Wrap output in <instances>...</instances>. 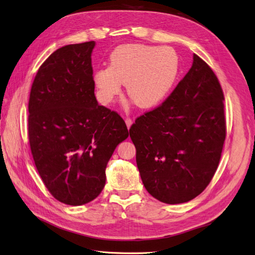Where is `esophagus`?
Returning <instances> with one entry per match:
<instances>
[{
  "label": "esophagus",
  "instance_id": "obj_1",
  "mask_svg": "<svg viewBox=\"0 0 255 255\" xmlns=\"http://www.w3.org/2000/svg\"><path fill=\"white\" fill-rule=\"evenodd\" d=\"M125 123H126V125H127L128 129H129V128H130V126L132 125V119H130V118H126V119H125Z\"/></svg>",
  "mask_w": 255,
  "mask_h": 255
}]
</instances>
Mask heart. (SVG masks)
<instances>
[{
    "mask_svg": "<svg viewBox=\"0 0 255 255\" xmlns=\"http://www.w3.org/2000/svg\"><path fill=\"white\" fill-rule=\"evenodd\" d=\"M178 73V59L169 47L125 44L113 50L109 67L94 73L98 94L110 104L126 83L127 93L137 106L151 108L167 96Z\"/></svg>",
    "mask_w": 255,
    "mask_h": 255,
    "instance_id": "b5f03b06",
    "label": "heart"
}]
</instances>
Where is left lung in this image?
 <instances>
[{
  "label": "left lung",
  "instance_id": "1",
  "mask_svg": "<svg viewBox=\"0 0 255 255\" xmlns=\"http://www.w3.org/2000/svg\"><path fill=\"white\" fill-rule=\"evenodd\" d=\"M224 100L215 73L193 54L170 96L130 127L140 178L154 199L186 203L209 185L226 138Z\"/></svg>",
  "mask_w": 255,
  "mask_h": 255
}]
</instances>
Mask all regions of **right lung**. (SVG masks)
I'll return each mask as SVG.
<instances>
[{"label": "right lung", "instance_id": "add662e5", "mask_svg": "<svg viewBox=\"0 0 255 255\" xmlns=\"http://www.w3.org/2000/svg\"><path fill=\"white\" fill-rule=\"evenodd\" d=\"M93 41L61 47L37 70L28 103V138L44 185L70 206L93 201L106 182V166L128 137L119 113L94 96Z\"/></svg>", "mask_w": 255, "mask_h": 255}]
</instances>
